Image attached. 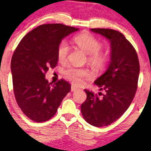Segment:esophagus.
<instances>
[{
  "label": "esophagus",
  "instance_id": "34e87169",
  "mask_svg": "<svg viewBox=\"0 0 151 151\" xmlns=\"http://www.w3.org/2000/svg\"><path fill=\"white\" fill-rule=\"evenodd\" d=\"M78 90V88H77L76 86H74V85H71V92H74V91H77Z\"/></svg>",
  "mask_w": 151,
  "mask_h": 151
}]
</instances>
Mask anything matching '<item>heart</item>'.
<instances>
[{
	"label": "heart",
	"instance_id": "b5f03b06",
	"mask_svg": "<svg viewBox=\"0 0 151 151\" xmlns=\"http://www.w3.org/2000/svg\"><path fill=\"white\" fill-rule=\"evenodd\" d=\"M74 42L88 53V60L94 68L100 69L106 65L108 58L106 55L99 52L102 45L95 36L88 33H82L74 38ZM68 52L69 46L68 42L66 40H62L57 48V57L59 61L63 62L66 60ZM63 74L70 81L79 85L82 83L83 78L89 75V71L86 68L70 66L64 70Z\"/></svg>",
	"mask_w": 151,
	"mask_h": 151
}]
</instances>
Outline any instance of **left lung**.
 <instances>
[{
    "instance_id": "left-lung-1",
    "label": "left lung",
    "mask_w": 151,
    "mask_h": 151,
    "mask_svg": "<svg viewBox=\"0 0 151 151\" xmlns=\"http://www.w3.org/2000/svg\"><path fill=\"white\" fill-rule=\"evenodd\" d=\"M110 42V61L107 69L94 83L104 92L99 96L85 89L87 99L81 105L84 119L96 127L109 126L127 110L136 93L139 74L137 54L123 34L112 29L92 28Z\"/></svg>"
}]
</instances>
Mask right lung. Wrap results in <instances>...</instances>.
<instances>
[{"instance_id":"add662e5","label":"right lung","mask_w":151,"mask_h":151,"mask_svg":"<svg viewBox=\"0 0 151 151\" xmlns=\"http://www.w3.org/2000/svg\"><path fill=\"white\" fill-rule=\"evenodd\" d=\"M79 28L62 24H45L27 33L12 58L11 70L15 99L19 108L35 122L52 118L71 91L63 80L49 83L45 74L57 66V48L67 36Z\"/></svg>"}]
</instances>
